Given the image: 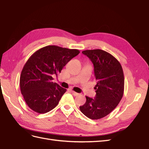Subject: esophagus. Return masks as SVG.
<instances>
[{"label": "esophagus", "mask_w": 149, "mask_h": 149, "mask_svg": "<svg viewBox=\"0 0 149 149\" xmlns=\"http://www.w3.org/2000/svg\"><path fill=\"white\" fill-rule=\"evenodd\" d=\"M71 93L73 94L74 96H78V95H79V93H76V92L73 91V90H72V91H71Z\"/></svg>", "instance_id": "esophagus-1"}]
</instances>
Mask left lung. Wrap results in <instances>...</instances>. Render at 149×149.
Returning <instances> with one entry per match:
<instances>
[{
  "mask_svg": "<svg viewBox=\"0 0 149 149\" xmlns=\"http://www.w3.org/2000/svg\"><path fill=\"white\" fill-rule=\"evenodd\" d=\"M82 53L93 63L97 84L95 97L86 96V101L79 109L88 118L99 119L113 111L123 96V70L115 57L102 49H87Z\"/></svg>",
  "mask_w": 149,
  "mask_h": 149,
  "instance_id": "obj_1",
  "label": "left lung"
}]
</instances>
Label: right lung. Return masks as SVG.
I'll list each match as a JSON object with an SVG mask.
<instances>
[{
  "label": "right lung",
  "instance_id": "1",
  "mask_svg": "<svg viewBox=\"0 0 149 149\" xmlns=\"http://www.w3.org/2000/svg\"><path fill=\"white\" fill-rule=\"evenodd\" d=\"M79 52L76 49L49 45L39 49L29 58L21 72L20 87L31 110L43 114L58 105L66 89L53 83L52 76L60 73Z\"/></svg>",
  "mask_w": 149,
  "mask_h": 149
}]
</instances>
